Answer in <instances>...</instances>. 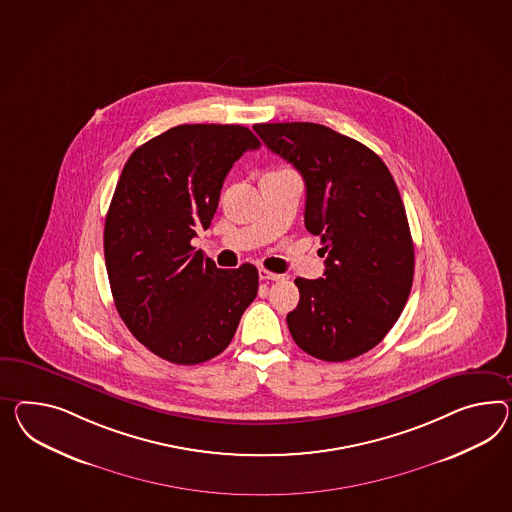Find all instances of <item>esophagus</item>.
<instances>
[{"instance_id":"1","label":"esophagus","mask_w":512,"mask_h":512,"mask_svg":"<svg viewBox=\"0 0 512 512\" xmlns=\"http://www.w3.org/2000/svg\"><path fill=\"white\" fill-rule=\"evenodd\" d=\"M260 278L267 280V282H278V280H282L284 276L271 273V271H267V269H260Z\"/></svg>"}]
</instances>
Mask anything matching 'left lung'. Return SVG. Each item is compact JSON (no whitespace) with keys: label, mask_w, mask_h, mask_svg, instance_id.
Segmentation results:
<instances>
[{"label":"left lung","mask_w":512,"mask_h":512,"mask_svg":"<svg viewBox=\"0 0 512 512\" xmlns=\"http://www.w3.org/2000/svg\"><path fill=\"white\" fill-rule=\"evenodd\" d=\"M254 132L301 172L304 224L327 252L323 278H295L293 340L325 362L367 353L394 327L414 278V243L392 174L373 150L321 124H256Z\"/></svg>","instance_id":"obj_1"}]
</instances>
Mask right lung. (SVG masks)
Here are the masks:
<instances>
[{"label": "right lung", "mask_w": 512, "mask_h": 512, "mask_svg": "<svg viewBox=\"0 0 512 512\" xmlns=\"http://www.w3.org/2000/svg\"><path fill=\"white\" fill-rule=\"evenodd\" d=\"M260 148L239 124H182L126 161L105 217L117 312L148 351L180 366L223 353L258 293V269H219L191 239L208 230L224 178Z\"/></svg>", "instance_id": "obj_1"}]
</instances>
